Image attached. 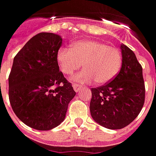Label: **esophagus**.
<instances>
[{
    "label": "esophagus",
    "instance_id": "esophagus-1",
    "mask_svg": "<svg viewBox=\"0 0 156 156\" xmlns=\"http://www.w3.org/2000/svg\"><path fill=\"white\" fill-rule=\"evenodd\" d=\"M73 90L76 92H79L81 90V89H82V86H81V85L76 84V83H73Z\"/></svg>",
    "mask_w": 156,
    "mask_h": 156
}]
</instances>
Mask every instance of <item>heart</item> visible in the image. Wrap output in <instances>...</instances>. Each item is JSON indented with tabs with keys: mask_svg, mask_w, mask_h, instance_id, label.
<instances>
[{
	"mask_svg": "<svg viewBox=\"0 0 156 156\" xmlns=\"http://www.w3.org/2000/svg\"><path fill=\"white\" fill-rule=\"evenodd\" d=\"M60 71L72 75L82 64L85 69L73 77V80L90 83L96 80L103 84L118 74L122 64L121 53L117 48L95 40H81L73 42L72 48H60L56 55Z\"/></svg>",
	"mask_w": 156,
	"mask_h": 156,
	"instance_id": "obj_1",
	"label": "heart"
}]
</instances>
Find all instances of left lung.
<instances>
[{"mask_svg":"<svg viewBox=\"0 0 156 156\" xmlns=\"http://www.w3.org/2000/svg\"><path fill=\"white\" fill-rule=\"evenodd\" d=\"M122 65L118 75L103 86L92 88L90 111L101 126L118 130L131 124L140 113L145 98L143 68L133 51L120 44Z\"/></svg>","mask_w":156,"mask_h":156,"instance_id":"1","label":"left lung"}]
</instances>
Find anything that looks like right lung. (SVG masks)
Wrapping results in <instances>:
<instances>
[{
  "mask_svg": "<svg viewBox=\"0 0 156 156\" xmlns=\"http://www.w3.org/2000/svg\"><path fill=\"white\" fill-rule=\"evenodd\" d=\"M60 35L42 32L30 38L13 59L8 78L9 101L26 126L48 131L64 121L76 92L56 60Z\"/></svg>",
  "mask_w": 156,
  "mask_h": 156,
  "instance_id": "add662e5",
  "label": "right lung"
}]
</instances>
